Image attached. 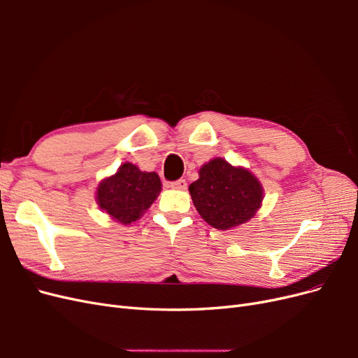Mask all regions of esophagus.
<instances>
[{
    "mask_svg": "<svg viewBox=\"0 0 358 358\" xmlns=\"http://www.w3.org/2000/svg\"><path fill=\"white\" fill-rule=\"evenodd\" d=\"M170 188L173 189H179V191H185L187 189V180L185 179H179L170 183Z\"/></svg>",
    "mask_w": 358,
    "mask_h": 358,
    "instance_id": "esophagus-1",
    "label": "esophagus"
}]
</instances>
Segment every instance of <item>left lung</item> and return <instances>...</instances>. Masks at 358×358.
I'll use <instances>...</instances> for the list:
<instances>
[{"instance_id": "1", "label": "left lung", "mask_w": 358, "mask_h": 358, "mask_svg": "<svg viewBox=\"0 0 358 358\" xmlns=\"http://www.w3.org/2000/svg\"><path fill=\"white\" fill-rule=\"evenodd\" d=\"M263 187L251 171L234 167L224 158L201 166L199 179L189 185L194 206L201 218L218 230L248 222L262 208Z\"/></svg>"}]
</instances>
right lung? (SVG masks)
<instances>
[{
	"instance_id": "add662e5",
	"label": "right lung",
	"mask_w": 358,
	"mask_h": 358,
	"mask_svg": "<svg viewBox=\"0 0 358 358\" xmlns=\"http://www.w3.org/2000/svg\"><path fill=\"white\" fill-rule=\"evenodd\" d=\"M161 192L155 171H142L131 162H124L113 176L96 187L95 200L100 209L124 225L137 221Z\"/></svg>"
}]
</instances>
